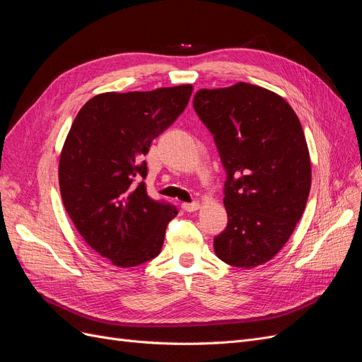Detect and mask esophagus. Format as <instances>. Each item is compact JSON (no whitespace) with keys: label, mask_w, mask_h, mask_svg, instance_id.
<instances>
[{"label":"esophagus","mask_w":362,"mask_h":362,"mask_svg":"<svg viewBox=\"0 0 362 362\" xmlns=\"http://www.w3.org/2000/svg\"><path fill=\"white\" fill-rule=\"evenodd\" d=\"M201 208L199 202H184L182 204V210L189 211V213H193V211H198Z\"/></svg>","instance_id":"1"}]
</instances>
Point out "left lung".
<instances>
[{"label":"left lung","instance_id":"8db88e82","mask_svg":"<svg viewBox=\"0 0 362 362\" xmlns=\"http://www.w3.org/2000/svg\"><path fill=\"white\" fill-rule=\"evenodd\" d=\"M226 169L228 226L214 252L234 267L264 264L286 246L311 189V160L299 117L278 93L237 83L196 92Z\"/></svg>","mask_w":362,"mask_h":362}]
</instances>
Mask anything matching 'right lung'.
Instances as JSON below:
<instances>
[{
  "label": "right lung",
  "instance_id": "add662e5",
  "mask_svg": "<svg viewBox=\"0 0 362 362\" xmlns=\"http://www.w3.org/2000/svg\"><path fill=\"white\" fill-rule=\"evenodd\" d=\"M192 84L151 92H105L87 101L64 140L59 184L84 242L117 267L156 258L178 214L146 193L144 156L184 108Z\"/></svg>",
  "mask_w": 362,
  "mask_h": 362
}]
</instances>
